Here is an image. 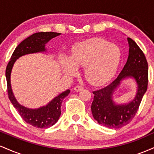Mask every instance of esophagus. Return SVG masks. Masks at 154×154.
Returning <instances> with one entry per match:
<instances>
[{
	"mask_svg": "<svg viewBox=\"0 0 154 154\" xmlns=\"http://www.w3.org/2000/svg\"><path fill=\"white\" fill-rule=\"evenodd\" d=\"M74 89H75V91L78 92V91H82V90L83 89V87H82V86H79V85H77V86H75Z\"/></svg>",
	"mask_w": 154,
	"mask_h": 154,
	"instance_id": "34e87169",
	"label": "esophagus"
}]
</instances>
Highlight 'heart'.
<instances>
[{
	"label": "heart",
	"instance_id": "b5f03b06",
	"mask_svg": "<svg viewBox=\"0 0 154 154\" xmlns=\"http://www.w3.org/2000/svg\"><path fill=\"white\" fill-rule=\"evenodd\" d=\"M121 59L116 45L101 38L79 42L73 47L69 58L62 56L61 64L67 75L77 73V66L85 67V77L95 85L106 84L114 77Z\"/></svg>",
	"mask_w": 154,
	"mask_h": 154
}]
</instances>
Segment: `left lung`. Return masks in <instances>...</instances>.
<instances>
[{"label": "left lung", "mask_w": 154, "mask_h": 154, "mask_svg": "<svg viewBox=\"0 0 154 154\" xmlns=\"http://www.w3.org/2000/svg\"><path fill=\"white\" fill-rule=\"evenodd\" d=\"M128 41L129 56L122 72L106 87L93 92V117L100 125L111 129L122 128L132 121L148 88V66L146 56L133 40L128 38ZM129 77L134 78L137 82L136 98L127 104H116L112 98L113 91L122 80Z\"/></svg>", "instance_id": "1"}]
</instances>
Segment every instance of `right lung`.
Listing matches in <instances>:
<instances>
[{
    "label": "right lung",
    "instance_id": "add662e5",
    "mask_svg": "<svg viewBox=\"0 0 154 154\" xmlns=\"http://www.w3.org/2000/svg\"><path fill=\"white\" fill-rule=\"evenodd\" d=\"M61 33L54 32H37L30 35L24 40L14 51L10 61L8 62L6 69V77L7 81V91L8 98L17 109L21 117L26 123L32 125L38 128H48L53 126L57 122L61 115V105L64 98L70 93L69 90H66L54 98L46 106L39 109H30L20 105L16 100L11 86V73L12 67L16 60L20 56L28 54L44 52L45 51V44L49 40L56 36H59Z\"/></svg>",
    "mask_w": 154,
    "mask_h": 154
}]
</instances>
